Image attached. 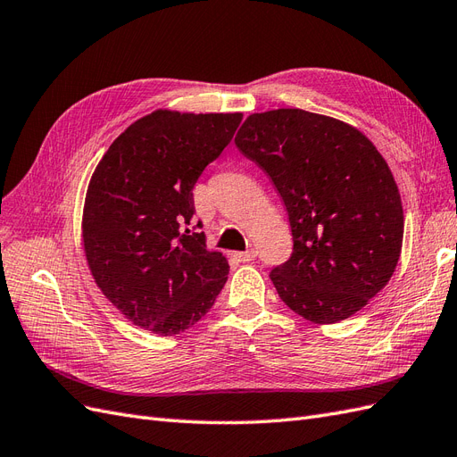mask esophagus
<instances>
[{
	"instance_id": "34e87169",
	"label": "esophagus",
	"mask_w": 457,
	"mask_h": 457,
	"mask_svg": "<svg viewBox=\"0 0 457 457\" xmlns=\"http://www.w3.org/2000/svg\"><path fill=\"white\" fill-rule=\"evenodd\" d=\"M234 257H237V259L242 261V262H250V261H253V259L257 257V253H255L253 250H250V252H238V253H234Z\"/></svg>"
}]
</instances>
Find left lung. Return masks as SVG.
<instances>
[{
	"mask_svg": "<svg viewBox=\"0 0 457 457\" xmlns=\"http://www.w3.org/2000/svg\"><path fill=\"white\" fill-rule=\"evenodd\" d=\"M234 143L286 205L294 252L270 270L280 299L316 324L366 307L391 280L404 237L398 187L378 148L349 123L299 108L252 114Z\"/></svg>",
	"mask_w": 457,
	"mask_h": 457,
	"instance_id": "1",
	"label": "left lung"
}]
</instances>
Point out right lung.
I'll return each instance as SVG.
<instances>
[{
    "label": "right lung",
    "instance_id": "1",
    "mask_svg": "<svg viewBox=\"0 0 457 457\" xmlns=\"http://www.w3.org/2000/svg\"><path fill=\"white\" fill-rule=\"evenodd\" d=\"M242 114L156 110L110 145L84 205L87 265L112 305L152 334L195 326L223 289L228 262L192 227L195 188Z\"/></svg>",
    "mask_w": 457,
    "mask_h": 457
}]
</instances>
